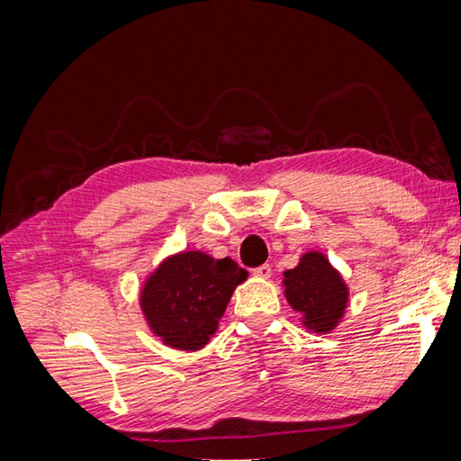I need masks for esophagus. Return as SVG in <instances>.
<instances>
[{
	"label": "esophagus",
	"mask_w": 461,
	"mask_h": 461,
	"mask_svg": "<svg viewBox=\"0 0 461 461\" xmlns=\"http://www.w3.org/2000/svg\"><path fill=\"white\" fill-rule=\"evenodd\" d=\"M252 273L258 278H269L271 276V267H269V265H261V267H256Z\"/></svg>",
	"instance_id": "34e87169"
}]
</instances>
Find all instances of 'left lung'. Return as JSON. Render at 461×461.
I'll list each match as a JSON object with an SVG mask.
<instances>
[{
    "instance_id": "1",
    "label": "left lung",
    "mask_w": 461,
    "mask_h": 461,
    "mask_svg": "<svg viewBox=\"0 0 461 461\" xmlns=\"http://www.w3.org/2000/svg\"><path fill=\"white\" fill-rule=\"evenodd\" d=\"M285 298L298 312L310 332L329 334L337 329L350 302V288L325 254L310 249L294 269L285 271Z\"/></svg>"
}]
</instances>
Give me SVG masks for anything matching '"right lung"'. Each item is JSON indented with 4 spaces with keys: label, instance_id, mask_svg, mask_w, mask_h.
<instances>
[{
    "label": "right lung",
    "instance_id": "add662e5",
    "mask_svg": "<svg viewBox=\"0 0 461 461\" xmlns=\"http://www.w3.org/2000/svg\"><path fill=\"white\" fill-rule=\"evenodd\" d=\"M248 271L230 258L215 259L200 249L165 258L140 288V310L165 346L198 352L217 332L234 290Z\"/></svg>",
    "mask_w": 461,
    "mask_h": 461
}]
</instances>
